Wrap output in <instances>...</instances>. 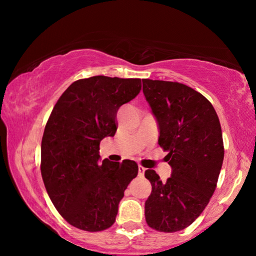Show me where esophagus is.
<instances>
[{"label":"esophagus","mask_w":256,"mask_h":256,"mask_svg":"<svg viewBox=\"0 0 256 256\" xmlns=\"http://www.w3.org/2000/svg\"><path fill=\"white\" fill-rule=\"evenodd\" d=\"M146 172V168L142 167V166H138V176H144Z\"/></svg>","instance_id":"1"}]
</instances>
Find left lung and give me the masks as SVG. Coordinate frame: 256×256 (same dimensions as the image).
<instances>
[{"mask_svg": "<svg viewBox=\"0 0 256 256\" xmlns=\"http://www.w3.org/2000/svg\"><path fill=\"white\" fill-rule=\"evenodd\" d=\"M146 100L158 125V144L170 177L154 170L144 176L152 186L144 203L149 227L174 232L188 227L209 203L224 162L222 126L214 106L200 92L178 82L144 79Z\"/></svg>", "mask_w": 256, "mask_h": 256, "instance_id": "1", "label": "left lung"}]
</instances>
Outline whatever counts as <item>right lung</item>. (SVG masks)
<instances>
[{"mask_svg": "<svg viewBox=\"0 0 256 256\" xmlns=\"http://www.w3.org/2000/svg\"><path fill=\"white\" fill-rule=\"evenodd\" d=\"M140 90V79L92 76L73 82L52 110L42 140V177L56 210L72 226L100 232L115 222L138 168L128 159L100 162L99 144L115 136L118 110Z\"/></svg>", "mask_w": 256, "mask_h": 256, "instance_id": "add662e5", "label": "right lung"}]
</instances>
